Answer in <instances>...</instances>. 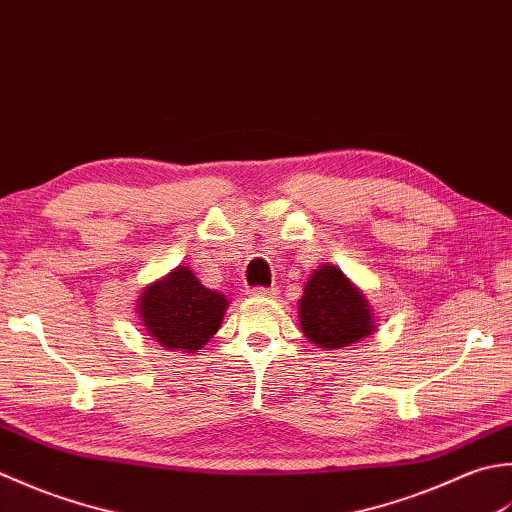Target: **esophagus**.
<instances>
[{"mask_svg":"<svg viewBox=\"0 0 512 512\" xmlns=\"http://www.w3.org/2000/svg\"><path fill=\"white\" fill-rule=\"evenodd\" d=\"M249 294H252L254 298H269V296H274L276 291L267 289V287H254V289H249Z\"/></svg>","mask_w":512,"mask_h":512,"instance_id":"esophagus-1","label":"esophagus"}]
</instances>
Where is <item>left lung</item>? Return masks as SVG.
Listing matches in <instances>:
<instances>
[{
    "instance_id": "left-lung-1",
    "label": "left lung",
    "mask_w": 512,
    "mask_h": 512,
    "mask_svg": "<svg viewBox=\"0 0 512 512\" xmlns=\"http://www.w3.org/2000/svg\"><path fill=\"white\" fill-rule=\"evenodd\" d=\"M298 305L302 333L316 347H349L375 331L369 300L333 265H322L311 274Z\"/></svg>"
}]
</instances>
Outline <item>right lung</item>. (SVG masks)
<instances>
[{
    "label": "right lung",
    "instance_id": "obj_1",
    "mask_svg": "<svg viewBox=\"0 0 512 512\" xmlns=\"http://www.w3.org/2000/svg\"><path fill=\"white\" fill-rule=\"evenodd\" d=\"M227 298L201 285L190 269L176 267L141 296L139 314L150 336L172 351L201 349L221 327Z\"/></svg>",
    "mask_w": 512,
    "mask_h": 512
}]
</instances>
